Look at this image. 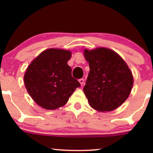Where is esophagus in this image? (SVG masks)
I'll list each match as a JSON object with an SVG mask.
<instances>
[{
	"instance_id": "esophagus-1",
	"label": "esophagus",
	"mask_w": 153,
	"mask_h": 153,
	"mask_svg": "<svg viewBox=\"0 0 153 153\" xmlns=\"http://www.w3.org/2000/svg\"><path fill=\"white\" fill-rule=\"evenodd\" d=\"M78 81H79V82H80V85H82V84L84 83V79H83V78H80V79H79Z\"/></svg>"
}]
</instances>
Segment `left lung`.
<instances>
[{
  "instance_id": "left-lung-1",
  "label": "left lung",
  "mask_w": 153,
  "mask_h": 153,
  "mask_svg": "<svg viewBox=\"0 0 153 153\" xmlns=\"http://www.w3.org/2000/svg\"><path fill=\"white\" fill-rule=\"evenodd\" d=\"M89 63L88 75L83 88L89 105L99 111H111L129 97L133 76L127 63L114 51L104 47L84 50Z\"/></svg>"
}]
</instances>
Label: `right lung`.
<instances>
[{
	"label": "right lung",
	"mask_w": 153,
	"mask_h": 153,
	"mask_svg": "<svg viewBox=\"0 0 153 153\" xmlns=\"http://www.w3.org/2000/svg\"><path fill=\"white\" fill-rule=\"evenodd\" d=\"M71 51L51 48L39 54L26 69L24 84L39 106L54 110L68 102L80 84L72 76Z\"/></svg>",
	"instance_id": "1"
}]
</instances>
